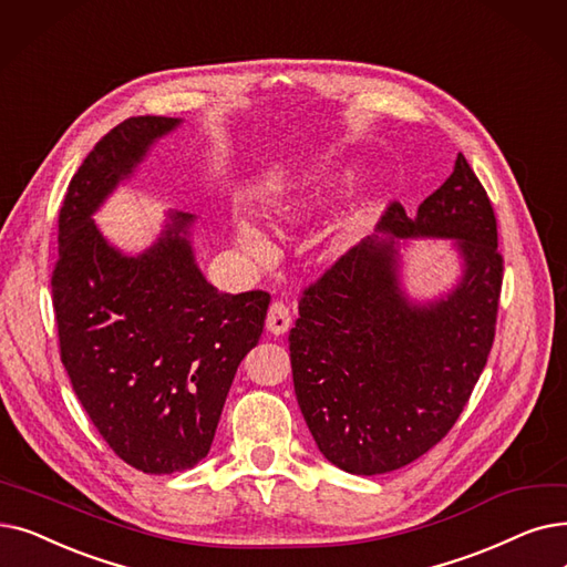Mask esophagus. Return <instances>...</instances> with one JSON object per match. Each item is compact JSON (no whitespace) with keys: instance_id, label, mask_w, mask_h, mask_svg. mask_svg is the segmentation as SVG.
<instances>
[{"instance_id":"obj_1","label":"esophagus","mask_w":567,"mask_h":567,"mask_svg":"<svg viewBox=\"0 0 567 567\" xmlns=\"http://www.w3.org/2000/svg\"><path fill=\"white\" fill-rule=\"evenodd\" d=\"M291 327V310L287 303L282 301H276L270 303L268 308V317H266V329L274 333V336H282L287 333Z\"/></svg>"}]
</instances>
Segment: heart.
Masks as SVG:
<instances>
[{"mask_svg": "<svg viewBox=\"0 0 567 567\" xmlns=\"http://www.w3.org/2000/svg\"><path fill=\"white\" fill-rule=\"evenodd\" d=\"M336 185L338 183H317V185H310V187L301 189L299 194L289 196V199L276 202L274 210L280 213V215H299L301 210H308L315 204L322 202L327 194H331V189ZM234 240H236L238 248L248 257H252V259H266L270 255V250H274V248H270V240L264 234V229L259 225H255L252 219H248V217L236 219Z\"/></svg>", "mask_w": 567, "mask_h": 567, "instance_id": "b5f03b06", "label": "heart"}]
</instances>
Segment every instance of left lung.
<instances>
[{
    "label": "left lung",
    "mask_w": 567,
    "mask_h": 567,
    "mask_svg": "<svg viewBox=\"0 0 567 567\" xmlns=\"http://www.w3.org/2000/svg\"><path fill=\"white\" fill-rule=\"evenodd\" d=\"M452 237L464 276L416 305L400 287L399 237ZM503 285L496 215L458 153L452 176L408 217L393 202L368 236L303 289L289 331L303 420L340 471L382 475L450 433L484 371Z\"/></svg>",
    "instance_id": "1"
}]
</instances>
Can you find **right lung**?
I'll list each match as a JSON object with an SVG mask.
<instances>
[{
    "label": "right lung",
    "mask_w": 567,
    "mask_h": 567,
    "mask_svg": "<svg viewBox=\"0 0 567 567\" xmlns=\"http://www.w3.org/2000/svg\"><path fill=\"white\" fill-rule=\"evenodd\" d=\"M183 120L120 122L71 178L60 210L53 306L71 386L109 447L147 475L189 471L213 445L229 386L264 331L270 293H219L194 261V215L125 255L92 215Z\"/></svg>",
    "instance_id": "1"
}]
</instances>
